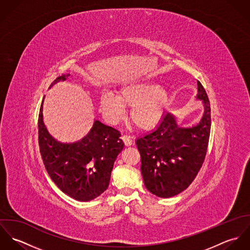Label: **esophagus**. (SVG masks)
<instances>
[{
    "instance_id": "obj_1",
    "label": "esophagus",
    "mask_w": 250,
    "mask_h": 250,
    "mask_svg": "<svg viewBox=\"0 0 250 250\" xmlns=\"http://www.w3.org/2000/svg\"><path fill=\"white\" fill-rule=\"evenodd\" d=\"M120 139L122 140V142L124 143V144H125L126 146H130V145H132V143H133V141H132V139H131V137H130V136L122 135Z\"/></svg>"
}]
</instances>
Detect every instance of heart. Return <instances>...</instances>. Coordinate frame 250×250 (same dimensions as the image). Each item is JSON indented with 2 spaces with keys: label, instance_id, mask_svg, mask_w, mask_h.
<instances>
[{
  "label": "heart",
  "instance_id": "heart-1",
  "mask_svg": "<svg viewBox=\"0 0 250 250\" xmlns=\"http://www.w3.org/2000/svg\"><path fill=\"white\" fill-rule=\"evenodd\" d=\"M170 101L169 91L151 81H134L123 84L118 95L105 90L100 95V108L111 124L121 120L125 106L131 107L130 116L141 129L155 127L163 118Z\"/></svg>",
  "mask_w": 250,
  "mask_h": 250
}]
</instances>
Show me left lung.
<instances>
[{"label": "left lung", "mask_w": 250, "mask_h": 250, "mask_svg": "<svg viewBox=\"0 0 250 250\" xmlns=\"http://www.w3.org/2000/svg\"><path fill=\"white\" fill-rule=\"evenodd\" d=\"M196 99L201 100L204 107L198 124L180 127L175 115L167 112L155 130L136 141L144 185L159 197H172L185 190L205 160L211 131V107L198 81Z\"/></svg>", "instance_id": "left-lung-1"}]
</instances>
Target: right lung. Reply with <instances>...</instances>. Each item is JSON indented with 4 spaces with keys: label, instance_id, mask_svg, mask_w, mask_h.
Listing matches in <instances>:
<instances>
[{
    "label": "right lung",
    "instance_id": "right-lung-1",
    "mask_svg": "<svg viewBox=\"0 0 250 250\" xmlns=\"http://www.w3.org/2000/svg\"><path fill=\"white\" fill-rule=\"evenodd\" d=\"M69 74L58 77L50 88ZM43 101L38 115V143L45 168L58 188L78 201H89L108 187L110 173L124 143L115 129L95 120L89 133L77 143L55 140L43 122Z\"/></svg>",
    "mask_w": 250,
    "mask_h": 250
}]
</instances>
